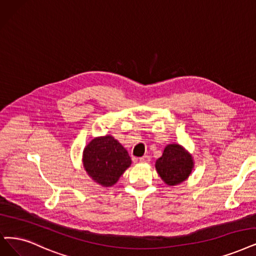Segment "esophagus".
I'll return each instance as SVG.
<instances>
[{
	"label": "esophagus",
	"mask_w": 256,
	"mask_h": 256,
	"mask_svg": "<svg viewBox=\"0 0 256 256\" xmlns=\"http://www.w3.org/2000/svg\"><path fill=\"white\" fill-rule=\"evenodd\" d=\"M140 162H150V156H142V158H140Z\"/></svg>",
	"instance_id": "esophagus-1"
}]
</instances>
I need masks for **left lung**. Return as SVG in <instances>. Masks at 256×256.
<instances>
[{
	"instance_id": "left-lung-1",
	"label": "left lung",
	"mask_w": 256,
	"mask_h": 256,
	"mask_svg": "<svg viewBox=\"0 0 256 256\" xmlns=\"http://www.w3.org/2000/svg\"><path fill=\"white\" fill-rule=\"evenodd\" d=\"M193 166L192 156L178 144L167 145L162 156L156 162L160 178L169 186H176L186 180Z\"/></svg>"
}]
</instances>
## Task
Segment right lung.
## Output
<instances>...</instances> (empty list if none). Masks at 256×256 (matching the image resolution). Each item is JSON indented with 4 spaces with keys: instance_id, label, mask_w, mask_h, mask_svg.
<instances>
[{
    "instance_id": "add662e5",
    "label": "right lung",
    "mask_w": 256,
    "mask_h": 256,
    "mask_svg": "<svg viewBox=\"0 0 256 256\" xmlns=\"http://www.w3.org/2000/svg\"><path fill=\"white\" fill-rule=\"evenodd\" d=\"M83 165L94 182L111 187L131 165V158L114 136H106L94 138L85 147Z\"/></svg>"
}]
</instances>
